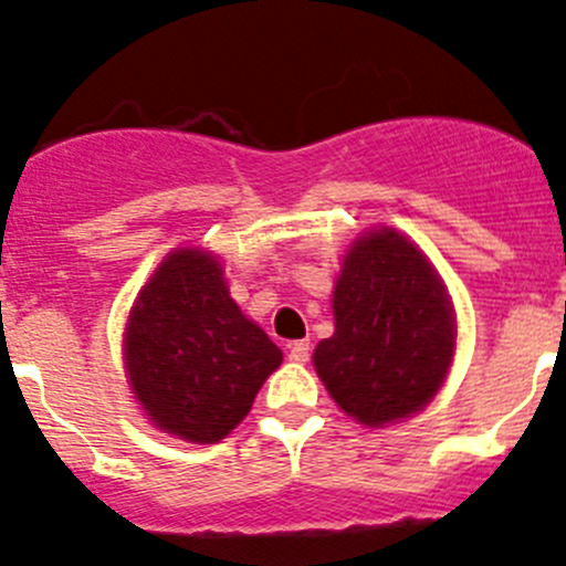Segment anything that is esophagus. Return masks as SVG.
Returning a JSON list of instances; mask_svg holds the SVG:
<instances>
[{
	"mask_svg": "<svg viewBox=\"0 0 566 566\" xmlns=\"http://www.w3.org/2000/svg\"><path fill=\"white\" fill-rule=\"evenodd\" d=\"M289 359H291V363H296V365H305L307 359H311V343H307V340L291 343V346H289Z\"/></svg>",
	"mask_w": 566,
	"mask_h": 566,
	"instance_id": "34e87169",
	"label": "esophagus"
}]
</instances>
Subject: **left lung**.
<instances>
[{"label": "left lung", "instance_id": "left-lung-1", "mask_svg": "<svg viewBox=\"0 0 566 566\" xmlns=\"http://www.w3.org/2000/svg\"><path fill=\"white\" fill-rule=\"evenodd\" d=\"M335 332L313 352L318 378L357 422L422 411L455 357V313L422 250L392 229L359 237L332 291Z\"/></svg>", "mask_w": 566, "mask_h": 566}]
</instances>
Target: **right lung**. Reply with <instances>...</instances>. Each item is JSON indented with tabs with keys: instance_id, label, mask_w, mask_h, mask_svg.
<instances>
[{
	"instance_id": "obj_1",
	"label": "right lung",
	"mask_w": 566,
	"mask_h": 566,
	"mask_svg": "<svg viewBox=\"0 0 566 566\" xmlns=\"http://www.w3.org/2000/svg\"><path fill=\"white\" fill-rule=\"evenodd\" d=\"M281 363L283 352L231 300L207 250L168 253L133 302L127 381L163 433L193 444L226 439Z\"/></svg>"
}]
</instances>
